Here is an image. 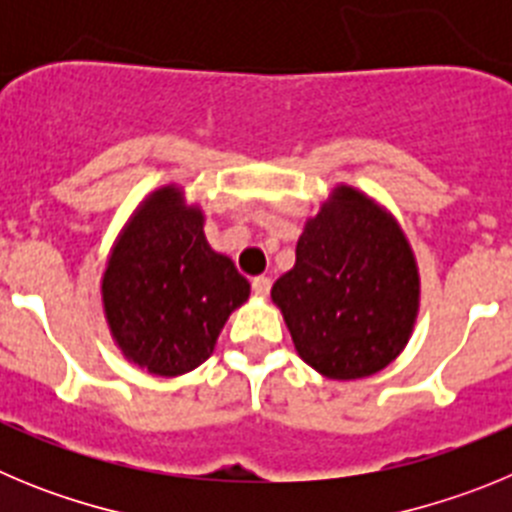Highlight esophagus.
I'll list each match as a JSON object with an SVG mask.
<instances>
[{
    "label": "esophagus",
    "mask_w": 512,
    "mask_h": 512,
    "mask_svg": "<svg viewBox=\"0 0 512 512\" xmlns=\"http://www.w3.org/2000/svg\"><path fill=\"white\" fill-rule=\"evenodd\" d=\"M251 289H253V295L266 297V295H269V289H271V279L269 277H256L251 282Z\"/></svg>",
    "instance_id": "34e87169"
}]
</instances>
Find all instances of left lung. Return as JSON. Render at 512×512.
Masks as SVG:
<instances>
[{
	"mask_svg": "<svg viewBox=\"0 0 512 512\" xmlns=\"http://www.w3.org/2000/svg\"><path fill=\"white\" fill-rule=\"evenodd\" d=\"M271 300L315 372L372 377L400 356L418 318L413 248L390 212L341 184L305 223L295 266L274 282Z\"/></svg>",
	"mask_w": 512,
	"mask_h": 512,
	"instance_id": "8db88e82",
	"label": "left lung"
}]
</instances>
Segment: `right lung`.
I'll return each instance as SVG.
<instances>
[{"instance_id":"right-lung-1","label":"right lung","mask_w":512,"mask_h":512,"mask_svg":"<svg viewBox=\"0 0 512 512\" xmlns=\"http://www.w3.org/2000/svg\"><path fill=\"white\" fill-rule=\"evenodd\" d=\"M205 215L182 189H156L117 235L102 277V305L125 359L179 377L210 359L251 284L205 238Z\"/></svg>"}]
</instances>
